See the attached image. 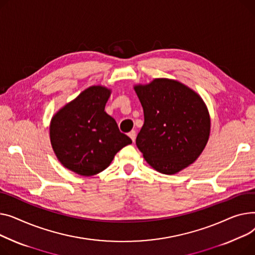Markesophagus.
<instances>
[{
    "label": "esophagus",
    "mask_w": 255,
    "mask_h": 255,
    "mask_svg": "<svg viewBox=\"0 0 255 255\" xmlns=\"http://www.w3.org/2000/svg\"><path fill=\"white\" fill-rule=\"evenodd\" d=\"M128 137L131 139V141L134 143L136 141V130H131L128 132Z\"/></svg>",
    "instance_id": "34e87169"
}]
</instances>
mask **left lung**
<instances>
[{
    "mask_svg": "<svg viewBox=\"0 0 255 255\" xmlns=\"http://www.w3.org/2000/svg\"><path fill=\"white\" fill-rule=\"evenodd\" d=\"M144 111L136 144L159 173L172 175L197 160L210 134L202 98L181 82L158 78L133 87Z\"/></svg>",
    "mask_w": 255,
    "mask_h": 255,
    "instance_id": "8db88e82",
    "label": "left lung"
}]
</instances>
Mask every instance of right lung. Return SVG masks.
Masks as SVG:
<instances>
[{"label":"right lung","mask_w":255,"mask_h":255,"mask_svg":"<svg viewBox=\"0 0 255 255\" xmlns=\"http://www.w3.org/2000/svg\"><path fill=\"white\" fill-rule=\"evenodd\" d=\"M111 91L97 85L83 91L51 119L50 141L63 166L78 175L93 176L106 168L131 140L105 112Z\"/></svg>","instance_id":"add662e5"}]
</instances>
